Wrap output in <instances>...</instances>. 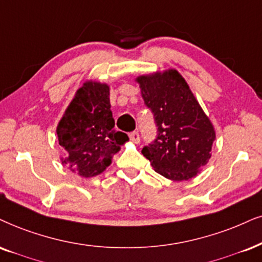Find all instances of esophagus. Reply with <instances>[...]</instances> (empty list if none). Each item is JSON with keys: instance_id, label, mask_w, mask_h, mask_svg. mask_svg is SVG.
Instances as JSON below:
<instances>
[{"instance_id": "esophagus-1", "label": "esophagus", "mask_w": 262, "mask_h": 262, "mask_svg": "<svg viewBox=\"0 0 262 262\" xmlns=\"http://www.w3.org/2000/svg\"><path fill=\"white\" fill-rule=\"evenodd\" d=\"M129 139L134 142H139L140 141V135H139L138 132H132V133H129Z\"/></svg>"}]
</instances>
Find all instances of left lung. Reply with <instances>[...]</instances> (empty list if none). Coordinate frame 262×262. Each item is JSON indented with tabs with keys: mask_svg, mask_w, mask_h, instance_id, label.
I'll return each instance as SVG.
<instances>
[{
	"mask_svg": "<svg viewBox=\"0 0 262 262\" xmlns=\"http://www.w3.org/2000/svg\"><path fill=\"white\" fill-rule=\"evenodd\" d=\"M138 82L157 127L155 140L141 154L158 174L170 180L193 178L211 156L213 124L177 70L140 76Z\"/></svg>",
	"mask_w": 262,
	"mask_h": 262,
	"instance_id": "obj_1",
	"label": "left lung"
}]
</instances>
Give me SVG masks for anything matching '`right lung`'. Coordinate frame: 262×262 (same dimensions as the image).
Here are the masks:
<instances>
[{"mask_svg":"<svg viewBox=\"0 0 262 262\" xmlns=\"http://www.w3.org/2000/svg\"><path fill=\"white\" fill-rule=\"evenodd\" d=\"M59 145L65 148L62 164L83 178L100 174L128 135L116 130L110 89L99 82H85L57 128Z\"/></svg>","mask_w":262,"mask_h":262,"instance_id":"right-lung-1","label":"right lung"}]
</instances>
